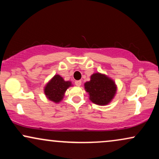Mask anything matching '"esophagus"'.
I'll return each mask as SVG.
<instances>
[{"label":"esophagus","mask_w":159,"mask_h":159,"mask_svg":"<svg viewBox=\"0 0 159 159\" xmlns=\"http://www.w3.org/2000/svg\"><path fill=\"white\" fill-rule=\"evenodd\" d=\"M75 85L78 86V87H80V86L81 85V81H76L75 82Z\"/></svg>","instance_id":"34e87169"}]
</instances>
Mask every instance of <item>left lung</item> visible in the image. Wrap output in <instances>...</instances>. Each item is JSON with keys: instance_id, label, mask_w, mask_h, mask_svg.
Segmentation results:
<instances>
[{"instance_id": "8db88e82", "label": "left lung", "mask_w": 159, "mask_h": 159, "mask_svg": "<svg viewBox=\"0 0 159 159\" xmlns=\"http://www.w3.org/2000/svg\"><path fill=\"white\" fill-rule=\"evenodd\" d=\"M84 89L93 103L106 105L114 98L117 87L114 80L106 75L96 72L90 76V81L84 84Z\"/></svg>"}]
</instances>
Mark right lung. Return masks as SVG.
I'll use <instances>...</instances> for the list:
<instances>
[{
  "label": "right lung",
  "mask_w": 159,
  "mask_h": 159,
  "mask_svg": "<svg viewBox=\"0 0 159 159\" xmlns=\"http://www.w3.org/2000/svg\"><path fill=\"white\" fill-rule=\"evenodd\" d=\"M72 86V82L66 81L59 75H55L44 87L45 96L54 103L62 101L67 89Z\"/></svg>",
  "instance_id": "1"
}]
</instances>
